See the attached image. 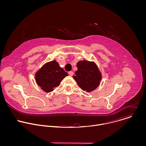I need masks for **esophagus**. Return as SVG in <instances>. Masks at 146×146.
<instances>
[{
	"label": "esophagus",
	"mask_w": 146,
	"mask_h": 146,
	"mask_svg": "<svg viewBox=\"0 0 146 146\" xmlns=\"http://www.w3.org/2000/svg\"><path fill=\"white\" fill-rule=\"evenodd\" d=\"M69 74L70 75V76H72L73 75V72H72V71H70V72H69Z\"/></svg>",
	"instance_id": "obj_1"
}]
</instances>
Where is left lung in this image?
<instances>
[{"instance_id": "1", "label": "left lung", "mask_w": 146, "mask_h": 146, "mask_svg": "<svg viewBox=\"0 0 146 146\" xmlns=\"http://www.w3.org/2000/svg\"><path fill=\"white\" fill-rule=\"evenodd\" d=\"M78 70L75 72L73 78L83 90L90 92L95 90L100 84L102 74L94 62L80 60L77 62Z\"/></svg>"}]
</instances>
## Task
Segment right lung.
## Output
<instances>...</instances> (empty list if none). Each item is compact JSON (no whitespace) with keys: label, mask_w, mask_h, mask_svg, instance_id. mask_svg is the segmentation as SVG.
Returning <instances> with one entry per match:
<instances>
[{"label":"right lung","mask_w":146,"mask_h":146,"mask_svg":"<svg viewBox=\"0 0 146 146\" xmlns=\"http://www.w3.org/2000/svg\"><path fill=\"white\" fill-rule=\"evenodd\" d=\"M68 74L60 68L56 60L47 62L36 73L37 85L46 92H50L58 87L60 81Z\"/></svg>","instance_id":"1"}]
</instances>
